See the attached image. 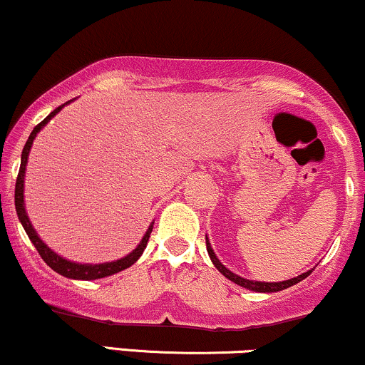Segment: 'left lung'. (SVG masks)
Instances as JSON below:
<instances>
[{
	"label": "left lung",
	"mask_w": 365,
	"mask_h": 365,
	"mask_svg": "<svg viewBox=\"0 0 365 365\" xmlns=\"http://www.w3.org/2000/svg\"><path fill=\"white\" fill-rule=\"evenodd\" d=\"M206 247H207V254H209V257H211L212 264H215V266H216V269L220 271L221 274L226 276V278H228L230 282H233V283L240 284V287H244V288H249V290H252V292H264V293H271V292H279V290H284V288H288V287H293V284H295V283L302 282V279H304V278H307L309 273H311V271H307V273H304V274L297 276V278L287 279V282H279V283L250 282V279L240 278V276L233 274L232 271H230V269H226V267L223 266V264H221L220 261H217V257H216V255H215V252H212L211 245H209L207 238H206Z\"/></svg>",
	"instance_id": "obj_1"
}]
</instances>
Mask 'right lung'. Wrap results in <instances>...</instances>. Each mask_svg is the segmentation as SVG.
Here are the masks:
<instances>
[{
    "label": "right lung",
    "mask_w": 365,
    "mask_h": 365,
    "mask_svg": "<svg viewBox=\"0 0 365 365\" xmlns=\"http://www.w3.org/2000/svg\"><path fill=\"white\" fill-rule=\"evenodd\" d=\"M63 106H65V104L58 106L56 110L49 113V115L46 116V118L41 121L39 125H36L34 130H32V133H31V135H29L27 142H25L24 150H22V161H20L19 177H16V183H15V209H16V215H19L20 223L24 225V230H25V232H27V235H29V238H31L32 244H34V247L37 249V252H39L41 257H43V261L48 264V266L51 267L53 271H56V273H60L61 276H66V278H72V279L106 278V276H111V274H115V273H120V271L127 269V267L132 266V264L140 257L142 252H144L145 245H148L150 232H153V225L149 226L148 233H145L144 238H142L140 244L137 245V249L133 250V252H130L127 257L120 259V261H115V262H106V264H77V262L66 261V259H63L58 254H54L53 250L49 249V247L46 245L39 237H37L36 230L32 228L31 221H29L27 212H25V207H24V177H25V165H27L29 150H31V145H32V142H34V139H36L37 132H39V130L43 128L44 125L48 123V121L51 120L53 116L56 115V113L60 111Z\"/></svg>",
    "instance_id": "right-lung-1"
}]
</instances>
